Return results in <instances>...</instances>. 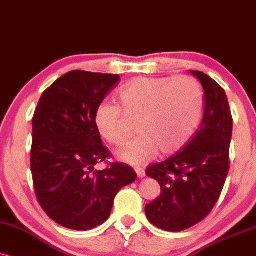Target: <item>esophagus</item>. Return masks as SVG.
<instances>
[{
	"label": "esophagus",
	"instance_id": "34e87169",
	"mask_svg": "<svg viewBox=\"0 0 256 256\" xmlns=\"http://www.w3.org/2000/svg\"><path fill=\"white\" fill-rule=\"evenodd\" d=\"M135 172H136L138 178H144V176H146V172H144V170L141 168V167H136V168H135Z\"/></svg>",
	"mask_w": 256,
	"mask_h": 256
}]
</instances>
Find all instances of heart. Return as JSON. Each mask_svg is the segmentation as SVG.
<instances>
[{"label":"heart","instance_id":"1","mask_svg":"<svg viewBox=\"0 0 256 256\" xmlns=\"http://www.w3.org/2000/svg\"><path fill=\"white\" fill-rule=\"evenodd\" d=\"M118 98L121 108L108 102L97 106L94 127L103 140L121 146L128 138L124 115L138 118V135L118 152V159L130 165H144L159 150L176 153L191 140L203 118V89L188 76L135 78Z\"/></svg>","mask_w":256,"mask_h":256}]
</instances>
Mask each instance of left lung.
<instances>
[{
	"instance_id": "1",
	"label": "left lung",
	"mask_w": 256,
	"mask_h": 256,
	"mask_svg": "<svg viewBox=\"0 0 256 256\" xmlns=\"http://www.w3.org/2000/svg\"><path fill=\"white\" fill-rule=\"evenodd\" d=\"M204 90V116L191 140L174 156L148 166L162 194L144 208L148 220L166 232H182L203 220L218 200L229 172L232 118L222 86L190 71Z\"/></svg>"
}]
</instances>
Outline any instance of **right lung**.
<instances>
[{"label":"right lung","instance_id":"add662e5","mask_svg":"<svg viewBox=\"0 0 256 256\" xmlns=\"http://www.w3.org/2000/svg\"><path fill=\"white\" fill-rule=\"evenodd\" d=\"M118 82V74L68 72L44 91L34 112V190L47 216L65 228L103 224L118 192L138 178L126 164L94 170L110 158L94 127V112Z\"/></svg>","mask_w":256,"mask_h":256}]
</instances>
